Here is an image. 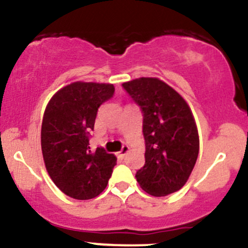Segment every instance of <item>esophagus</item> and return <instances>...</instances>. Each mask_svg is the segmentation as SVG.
<instances>
[{
  "mask_svg": "<svg viewBox=\"0 0 248 248\" xmlns=\"http://www.w3.org/2000/svg\"><path fill=\"white\" fill-rule=\"evenodd\" d=\"M128 152H129V146L124 145V146H122L121 151H119V152H117L116 155H117V157H120V158H124V155H126L127 153H128Z\"/></svg>",
  "mask_w": 248,
  "mask_h": 248,
  "instance_id": "1",
  "label": "esophagus"
}]
</instances>
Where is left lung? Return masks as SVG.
<instances>
[{"instance_id":"1","label":"left lung","mask_w":248,"mask_h":248,"mask_svg":"<svg viewBox=\"0 0 248 248\" xmlns=\"http://www.w3.org/2000/svg\"><path fill=\"white\" fill-rule=\"evenodd\" d=\"M142 111L145 165L135 177L147 194L166 196L184 186L196 164L199 132L186 101L155 77L122 84Z\"/></svg>"}]
</instances>
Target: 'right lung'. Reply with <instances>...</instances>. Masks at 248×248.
I'll list each match as a JSON object with an SVG mask.
<instances>
[{"instance_id":"1","label":"right lung","mask_w":248,"mask_h":248,"mask_svg":"<svg viewBox=\"0 0 248 248\" xmlns=\"http://www.w3.org/2000/svg\"><path fill=\"white\" fill-rule=\"evenodd\" d=\"M108 83L74 82L57 91L45 109L41 124V151L49 177L75 200H90L106 189L116 157L102 147L91 151L100 106L114 95Z\"/></svg>"}]
</instances>
